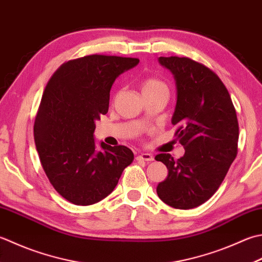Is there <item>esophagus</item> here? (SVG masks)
I'll return each mask as SVG.
<instances>
[{
	"label": "esophagus",
	"mask_w": 262,
	"mask_h": 262,
	"mask_svg": "<svg viewBox=\"0 0 262 262\" xmlns=\"http://www.w3.org/2000/svg\"><path fill=\"white\" fill-rule=\"evenodd\" d=\"M136 159H137V160H143V161H147V162L155 160V159H153V157H152V155H150V153H141V155H138L136 157Z\"/></svg>",
	"instance_id": "1"
}]
</instances>
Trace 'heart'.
I'll list each match as a JSON object with an SVG mask.
<instances>
[{"label":"heart","instance_id":"1","mask_svg":"<svg viewBox=\"0 0 262 262\" xmlns=\"http://www.w3.org/2000/svg\"><path fill=\"white\" fill-rule=\"evenodd\" d=\"M162 87H165L161 81H159L157 79H146L144 83H143L142 86V91L143 92H147V91H155L158 89H162Z\"/></svg>","mask_w":262,"mask_h":262}]
</instances>
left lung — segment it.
Listing matches in <instances>:
<instances>
[{"label": "left lung", "instance_id": "1", "mask_svg": "<svg viewBox=\"0 0 262 262\" xmlns=\"http://www.w3.org/2000/svg\"><path fill=\"white\" fill-rule=\"evenodd\" d=\"M173 76L176 106L171 124L185 155L177 161L168 153L156 157L168 177L157 187L158 196L176 209H193L211 198L237 155L238 122L226 87L206 66L188 58L160 56Z\"/></svg>", "mask_w": 262, "mask_h": 262}]
</instances>
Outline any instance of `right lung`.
I'll return each mask as SVG.
<instances>
[{"label": "right lung", "instance_id": "1", "mask_svg": "<svg viewBox=\"0 0 262 262\" xmlns=\"http://www.w3.org/2000/svg\"><path fill=\"white\" fill-rule=\"evenodd\" d=\"M135 58L87 55L55 71L40 101L34 138L55 191L76 206H90L114 191L134 153L124 145L95 143V122L109 110L110 91Z\"/></svg>", "mask_w": 262, "mask_h": 262}]
</instances>
